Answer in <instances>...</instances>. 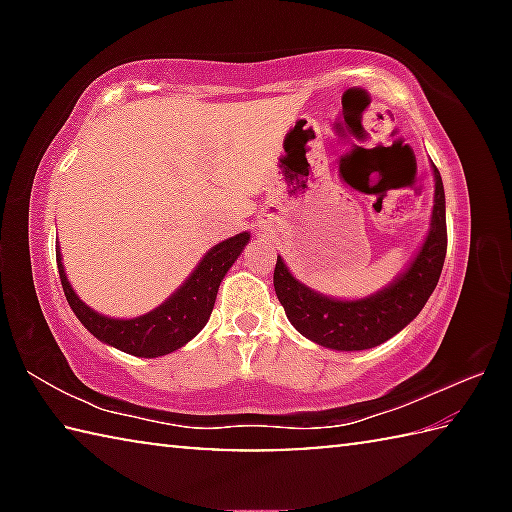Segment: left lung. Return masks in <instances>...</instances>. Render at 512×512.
I'll list each match as a JSON object with an SVG mask.
<instances>
[{"mask_svg":"<svg viewBox=\"0 0 512 512\" xmlns=\"http://www.w3.org/2000/svg\"><path fill=\"white\" fill-rule=\"evenodd\" d=\"M431 228L411 266L386 289L361 300H334L305 287L277 257L273 287L291 325L302 336L332 350H368L404 329L427 305L436 289L447 253L445 189L433 164Z\"/></svg>","mask_w":512,"mask_h":512,"instance_id":"obj_1","label":"left lung"}]
</instances>
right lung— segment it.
Instances as JSON below:
<instances>
[{"label": "right lung", "instance_id": "add662e5", "mask_svg": "<svg viewBox=\"0 0 512 512\" xmlns=\"http://www.w3.org/2000/svg\"><path fill=\"white\" fill-rule=\"evenodd\" d=\"M248 241V232H239V235L216 244L201 259L196 271L187 277L183 287L176 293H171V298L164 300L160 307H155L149 314L128 320L108 318L85 305L74 293L72 284L67 282L58 248L56 262L65 298L76 318L85 325V329L97 336L99 341L108 343L121 352L133 354V357L153 359L183 348L185 343L192 341L201 332L207 320H210L216 291H219L223 275L237 262V257L241 255V250H244Z\"/></svg>", "mask_w": 512, "mask_h": 512}]
</instances>
